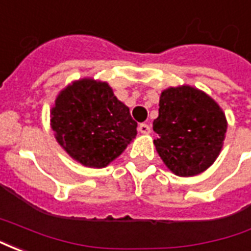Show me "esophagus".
<instances>
[{"label": "esophagus", "mask_w": 251, "mask_h": 251, "mask_svg": "<svg viewBox=\"0 0 251 251\" xmlns=\"http://www.w3.org/2000/svg\"><path fill=\"white\" fill-rule=\"evenodd\" d=\"M138 130H140V133H142V134H149V133H151V126L148 125V124H140Z\"/></svg>", "instance_id": "1"}]
</instances>
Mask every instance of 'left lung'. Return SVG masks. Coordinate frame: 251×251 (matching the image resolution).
Returning <instances> with one entry per match:
<instances>
[{"mask_svg": "<svg viewBox=\"0 0 251 251\" xmlns=\"http://www.w3.org/2000/svg\"><path fill=\"white\" fill-rule=\"evenodd\" d=\"M153 121L156 151L177 176H195L211 167L223 147L227 121L219 104L191 86L164 90Z\"/></svg>", "mask_w": 251, "mask_h": 251, "instance_id": "left-lung-1", "label": "left lung"}]
</instances>
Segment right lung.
Segmentation results:
<instances>
[{
	"label": "right lung",
	"instance_id": "add662e5",
	"mask_svg": "<svg viewBox=\"0 0 251 251\" xmlns=\"http://www.w3.org/2000/svg\"><path fill=\"white\" fill-rule=\"evenodd\" d=\"M56 141L74 160L104 168L137 136L129 107L106 82L84 77L60 91L51 110Z\"/></svg>",
	"mask_w": 251,
	"mask_h": 251
}]
</instances>
